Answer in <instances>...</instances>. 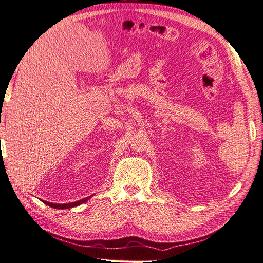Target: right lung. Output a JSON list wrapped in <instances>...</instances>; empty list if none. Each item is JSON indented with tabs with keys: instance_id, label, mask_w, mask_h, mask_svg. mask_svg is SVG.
Wrapping results in <instances>:
<instances>
[{
	"instance_id": "1",
	"label": "right lung",
	"mask_w": 263,
	"mask_h": 263,
	"mask_svg": "<svg viewBox=\"0 0 263 263\" xmlns=\"http://www.w3.org/2000/svg\"><path fill=\"white\" fill-rule=\"evenodd\" d=\"M91 197H92V196H91ZM91 197L84 198V199L80 200V201L72 202V203H64V204H57V203H51V202H46V201H43V202H44V203H45L46 205H49V206H51V208H54V209H70V208H73V206H78V205H80V204L84 203V202H85V201H87V200H89Z\"/></svg>"
}]
</instances>
